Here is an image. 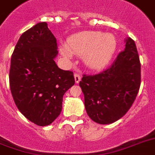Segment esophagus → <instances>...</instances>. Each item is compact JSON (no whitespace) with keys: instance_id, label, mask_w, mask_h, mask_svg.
Instances as JSON below:
<instances>
[{"instance_id":"34e87169","label":"esophagus","mask_w":155,"mask_h":155,"mask_svg":"<svg viewBox=\"0 0 155 155\" xmlns=\"http://www.w3.org/2000/svg\"><path fill=\"white\" fill-rule=\"evenodd\" d=\"M74 77H75V84H78L80 81V80H81V75L80 74H78V73H75V75H74Z\"/></svg>"}]
</instances>
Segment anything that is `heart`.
I'll return each mask as SVG.
<instances>
[{"label": "heart", "mask_w": 155, "mask_h": 155, "mask_svg": "<svg viewBox=\"0 0 155 155\" xmlns=\"http://www.w3.org/2000/svg\"><path fill=\"white\" fill-rule=\"evenodd\" d=\"M117 48V41L112 34L99 31H84L73 35L68 40V47H63L62 54L71 57L73 54L84 55L88 68L98 70L105 67Z\"/></svg>", "instance_id": "obj_1"}]
</instances>
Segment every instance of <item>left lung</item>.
I'll list each match as a JSON object with an SVG mask.
<instances>
[{"mask_svg": "<svg viewBox=\"0 0 155 155\" xmlns=\"http://www.w3.org/2000/svg\"><path fill=\"white\" fill-rule=\"evenodd\" d=\"M141 85V63L134 41L125 39V48L102 72L84 75L80 86L87 115L107 125L117 121L134 102Z\"/></svg>", "mask_w": 155, "mask_h": 155, "instance_id": "obj_1", "label": "left lung"}]
</instances>
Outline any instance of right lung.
Instances as JSON below:
<instances>
[{
  "mask_svg": "<svg viewBox=\"0 0 155 155\" xmlns=\"http://www.w3.org/2000/svg\"><path fill=\"white\" fill-rule=\"evenodd\" d=\"M56 38L47 22L21 35L11 57L9 87L13 101L28 120L51 124L62 111L63 97L75 84L73 72L58 68Z\"/></svg>",
  "mask_w": 155,
  "mask_h": 155,
  "instance_id": "obj_1",
  "label": "right lung"
}]
</instances>
